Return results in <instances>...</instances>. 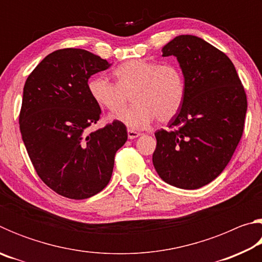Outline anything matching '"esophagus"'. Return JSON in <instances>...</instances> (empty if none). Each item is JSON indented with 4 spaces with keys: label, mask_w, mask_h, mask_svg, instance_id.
<instances>
[{
    "label": "esophagus",
    "mask_w": 262,
    "mask_h": 262,
    "mask_svg": "<svg viewBox=\"0 0 262 262\" xmlns=\"http://www.w3.org/2000/svg\"><path fill=\"white\" fill-rule=\"evenodd\" d=\"M127 134H128V139L133 140V139H136V137H139L141 135V133L135 132V130H133V129H128L127 130Z\"/></svg>",
    "instance_id": "34e87169"
}]
</instances>
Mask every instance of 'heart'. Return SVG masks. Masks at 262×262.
Returning a JSON list of instances; mask_svg holds the SVG:
<instances>
[{"mask_svg":"<svg viewBox=\"0 0 262 262\" xmlns=\"http://www.w3.org/2000/svg\"><path fill=\"white\" fill-rule=\"evenodd\" d=\"M115 83L103 75L88 82L89 95L97 104L117 113L132 96L135 105L114 118L129 128L148 127L155 118L159 122L171 120L179 112L186 96V81L181 68L172 62L158 63L134 59L114 70Z\"/></svg>","mask_w":262,"mask_h":262,"instance_id":"heart-1","label":"heart"}]
</instances>
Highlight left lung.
<instances>
[{
  "label": "left lung",
  "mask_w": 262,
  "mask_h": 262,
  "mask_svg": "<svg viewBox=\"0 0 262 262\" xmlns=\"http://www.w3.org/2000/svg\"><path fill=\"white\" fill-rule=\"evenodd\" d=\"M174 55L186 81V96L168 130L155 133L152 163L176 187L196 189L217 178L242 139L247 98L232 61L203 39L178 35L163 47Z\"/></svg>",
  "instance_id": "obj_1"
}]
</instances>
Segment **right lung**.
Returning a JSON list of instances; mask_svg holds the SVG:
<instances>
[{
	"mask_svg": "<svg viewBox=\"0 0 262 262\" xmlns=\"http://www.w3.org/2000/svg\"><path fill=\"white\" fill-rule=\"evenodd\" d=\"M110 67L85 50L63 48L48 54L25 82L19 112L25 148L39 178L64 198L83 200L103 190L127 141L119 120L88 130L101 114L88 81Z\"/></svg>",
	"mask_w": 262,
	"mask_h": 262,
	"instance_id": "right-lung-1",
	"label": "right lung"
}]
</instances>
